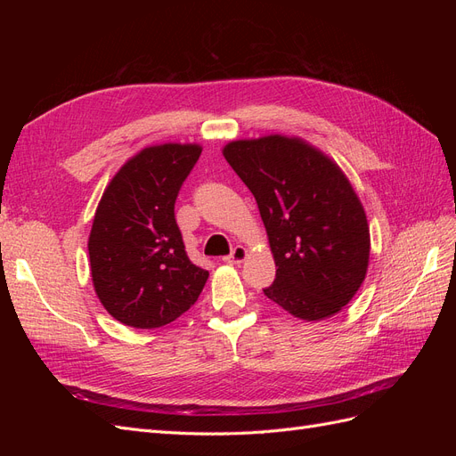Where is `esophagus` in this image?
I'll use <instances>...</instances> for the list:
<instances>
[{
    "label": "esophagus",
    "mask_w": 456,
    "mask_h": 456,
    "mask_svg": "<svg viewBox=\"0 0 456 456\" xmlns=\"http://www.w3.org/2000/svg\"><path fill=\"white\" fill-rule=\"evenodd\" d=\"M245 258H247V251H245V247L238 245V247H233L232 253H230L228 256H224L223 260L226 262V265H241V262H243Z\"/></svg>",
    "instance_id": "34e87169"
}]
</instances>
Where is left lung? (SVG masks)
<instances>
[{
  "mask_svg": "<svg viewBox=\"0 0 456 456\" xmlns=\"http://www.w3.org/2000/svg\"><path fill=\"white\" fill-rule=\"evenodd\" d=\"M223 154L266 226L278 270L265 295L306 322L340 312L365 280L370 249L346 175L323 151L281 134L233 141Z\"/></svg>",
  "mask_w": 456,
  "mask_h": 456,
  "instance_id": "left-lung-1",
  "label": "left lung"
}]
</instances>
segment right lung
<instances>
[{"label": "right lung", "mask_w": 456, "mask_h": 456, "mask_svg": "<svg viewBox=\"0 0 456 456\" xmlns=\"http://www.w3.org/2000/svg\"><path fill=\"white\" fill-rule=\"evenodd\" d=\"M200 156L198 144L144 148L116 173L96 207L93 285L108 314L129 327L175 322L209 278L188 258L175 218L176 196Z\"/></svg>", "instance_id": "right-lung-1"}]
</instances>
